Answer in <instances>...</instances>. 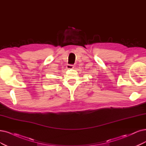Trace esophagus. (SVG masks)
Segmentation results:
<instances>
[{
  "label": "esophagus",
  "instance_id": "34e87169",
  "mask_svg": "<svg viewBox=\"0 0 146 146\" xmlns=\"http://www.w3.org/2000/svg\"><path fill=\"white\" fill-rule=\"evenodd\" d=\"M74 68V66H73V65H67V68L68 69H72V68Z\"/></svg>",
  "mask_w": 146,
  "mask_h": 146
}]
</instances>
